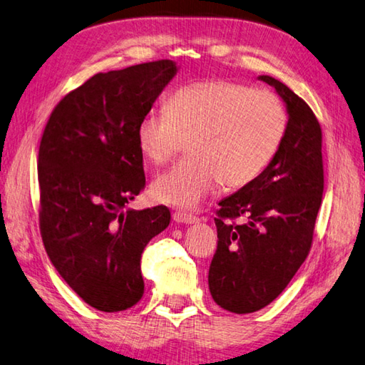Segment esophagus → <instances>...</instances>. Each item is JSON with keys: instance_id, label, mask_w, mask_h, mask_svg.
I'll list each match as a JSON object with an SVG mask.
<instances>
[{"instance_id": "obj_1", "label": "esophagus", "mask_w": 365, "mask_h": 365, "mask_svg": "<svg viewBox=\"0 0 365 365\" xmlns=\"http://www.w3.org/2000/svg\"><path fill=\"white\" fill-rule=\"evenodd\" d=\"M173 220L176 222H184V225H194V222L199 221L197 216H194L192 213H187V212H175L173 213Z\"/></svg>"}]
</instances>
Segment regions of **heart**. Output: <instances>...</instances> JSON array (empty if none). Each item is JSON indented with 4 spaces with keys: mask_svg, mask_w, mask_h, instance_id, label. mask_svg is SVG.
Returning <instances> with one entry per match:
<instances>
[{
    "mask_svg": "<svg viewBox=\"0 0 365 365\" xmlns=\"http://www.w3.org/2000/svg\"><path fill=\"white\" fill-rule=\"evenodd\" d=\"M289 128L284 102L266 89L229 80L197 81L178 88L165 110L140 117L136 140L147 162H178L152 184L157 202L194 208L222 184L229 190L253 182L276 157Z\"/></svg>",
    "mask_w": 365,
    "mask_h": 365,
    "instance_id": "obj_1",
    "label": "heart"
}]
</instances>
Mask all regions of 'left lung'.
Masks as SVG:
<instances>
[{
	"instance_id": "left-lung-1",
	"label": "left lung",
	"mask_w": 365,
	"mask_h": 365,
	"mask_svg": "<svg viewBox=\"0 0 365 365\" xmlns=\"http://www.w3.org/2000/svg\"><path fill=\"white\" fill-rule=\"evenodd\" d=\"M259 80L285 101L289 128L276 157L248 186L220 202L218 247L208 271L216 304L235 314L263 309L308 258L322 203V130L314 112L272 76ZM247 217L242 225L235 219Z\"/></svg>"
}]
</instances>
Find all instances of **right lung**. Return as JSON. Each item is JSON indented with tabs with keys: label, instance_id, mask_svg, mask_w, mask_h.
Returning <instances> with one entry per match:
<instances>
[{
	"label": "right lung",
	"instance_id": "add662e5",
	"mask_svg": "<svg viewBox=\"0 0 365 365\" xmlns=\"http://www.w3.org/2000/svg\"><path fill=\"white\" fill-rule=\"evenodd\" d=\"M176 70L162 59L96 73L63 96L43 131V245L70 289L99 311H125L143 298L140 255L170 225L163 205L123 208L145 184L138 123Z\"/></svg>",
	"mask_w": 365,
	"mask_h": 365
}]
</instances>
